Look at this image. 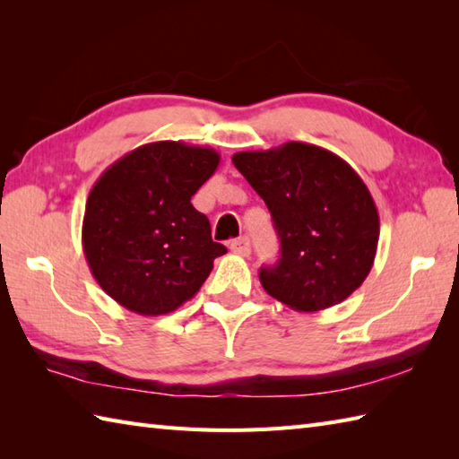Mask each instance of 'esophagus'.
I'll return each instance as SVG.
<instances>
[{
    "label": "esophagus",
    "instance_id": "34e87169",
    "mask_svg": "<svg viewBox=\"0 0 459 459\" xmlns=\"http://www.w3.org/2000/svg\"><path fill=\"white\" fill-rule=\"evenodd\" d=\"M230 250L238 256H250V240L247 237H240L230 242Z\"/></svg>",
    "mask_w": 459,
    "mask_h": 459
}]
</instances>
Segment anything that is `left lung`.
<instances>
[{"mask_svg":"<svg viewBox=\"0 0 459 459\" xmlns=\"http://www.w3.org/2000/svg\"><path fill=\"white\" fill-rule=\"evenodd\" d=\"M245 175L274 221L280 258L260 268V284L296 311H319L347 299L373 268L378 212L367 185L339 155L288 142L238 152Z\"/></svg>","mask_w":459,"mask_h":459,"instance_id":"1","label":"left lung"}]
</instances>
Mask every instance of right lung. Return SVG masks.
<instances>
[{"label":"right lung","instance_id":"right-lung-1","mask_svg":"<svg viewBox=\"0 0 459 459\" xmlns=\"http://www.w3.org/2000/svg\"><path fill=\"white\" fill-rule=\"evenodd\" d=\"M221 155L183 142L140 145L112 163L91 189L82 250L94 280L140 316H163L189 301L227 248L191 204Z\"/></svg>","mask_w":459,"mask_h":459}]
</instances>
